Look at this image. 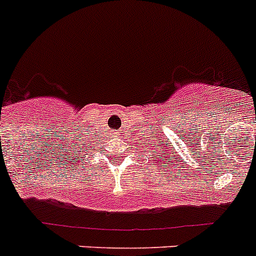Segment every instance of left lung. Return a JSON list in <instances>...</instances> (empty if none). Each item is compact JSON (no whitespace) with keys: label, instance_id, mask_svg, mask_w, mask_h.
I'll list each match as a JSON object with an SVG mask.
<instances>
[{"label":"left lung","instance_id":"8db88e82","mask_svg":"<svg viewBox=\"0 0 256 256\" xmlns=\"http://www.w3.org/2000/svg\"><path fill=\"white\" fill-rule=\"evenodd\" d=\"M154 157H156V156H154ZM160 158H162V156H161V154H160ZM162 161H164V158H162Z\"/></svg>","mask_w":256,"mask_h":256}]
</instances>
